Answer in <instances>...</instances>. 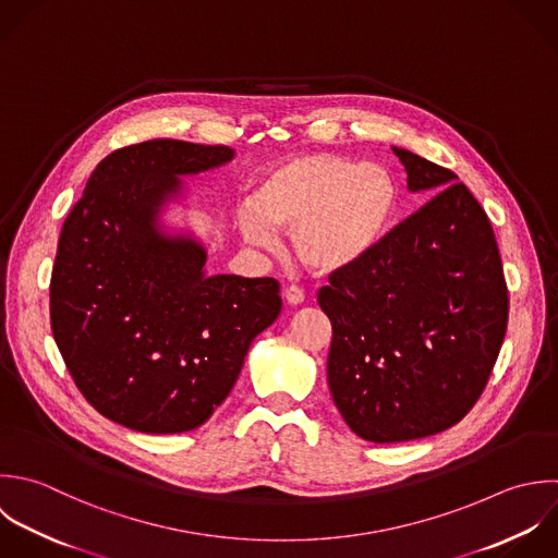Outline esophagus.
Segmentation results:
<instances>
[{"instance_id": "1", "label": "esophagus", "mask_w": 558, "mask_h": 558, "mask_svg": "<svg viewBox=\"0 0 558 558\" xmlns=\"http://www.w3.org/2000/svg\"><path fill=\"white\" fill-rule=\"evenodd\" d=\"M282 298H284L291 306H298V304H302V302H304V291H302L300 287L291 284V287H287V289L282 291Z\"/></svg>"}]
</instances>
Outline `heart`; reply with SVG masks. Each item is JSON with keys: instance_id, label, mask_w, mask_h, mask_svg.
<instances>
[{"instance_id": "b5f03b06", "label": "heart", "mask_w": 558, "mask_h": 558, "mask_svg": "<svg viewBox=\"0 0 558 558\" xmlns=\"http://www.w3.org/2000/svg\"><path fill=\"white\" fill-rule=\"evenodd\" d=\"M398 189L374 162L339 154L289 158L260 178L254 202L239 208L247 243L274 247L276 230L291 232L298 260L317 274H337L365 260L396 215Z\"/></svg>"}]
</instances>
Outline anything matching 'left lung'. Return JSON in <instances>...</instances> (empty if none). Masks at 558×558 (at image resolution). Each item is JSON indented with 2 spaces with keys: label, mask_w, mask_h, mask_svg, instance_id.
Here are the masks:
<instances>
[{
  "label": "left lung",
  "mask_w": 558,
  "mask_h": 558,
  "mask_svg": "<svg viewBox=\"0 0 558 558\" xmlns=\"http://www.w3.org/2000/svg\"><path fill=\"white\" fill-rule=\"evenodd\" d=\"M409 191L435 197L317 302L332 324L328 385L365 441L396 444L459 424L500 354L509 289L492 221L457 173L393 147Z\"/></svg>",
  "instance_id": "left-lung-1"
}]
</instances>
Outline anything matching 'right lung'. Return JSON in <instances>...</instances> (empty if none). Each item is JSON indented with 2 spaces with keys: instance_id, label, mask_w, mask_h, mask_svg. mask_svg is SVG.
Listing matches in <instances>:
<instances>
[{
  "instance_id": "right-lung-1",
  "label": "right lung",
  "mask_w": 558,
  "mask_h": 558,
  "mask_svg": "<svg viewBox=\"0 0 558 558\" xmlns=\"http://www.w3.org/2000/svg\"><path fill=\"white\" fill-rule=\"evenodd\" d=\"M232 156L226 145L173 138L114 149L64 219L51 332L86 402L130 430L202 426L232 391L256 335L280 315L278 280L208 276L204 245L158 226L180 175Z\"/></svg>"
}]
</instances>
